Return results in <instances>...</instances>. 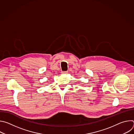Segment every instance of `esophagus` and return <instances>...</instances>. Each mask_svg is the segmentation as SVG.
<instances>
[{
    "instance_id": "1",
    "label": "esophagus",
    "mask_w": 134,
    "mask_h": 134,
    "mask_svg": "<svg viewBox=\"0 0 134 134\" xmlns=\"http://www.w3.org/2000/svg\"><path fill=\"white\" fill-rule=\"evenodd\" d=\"M68 73V71H62V74H67Z\"/></svg>"
}]
</instances>
